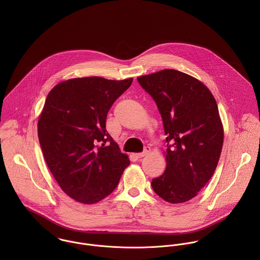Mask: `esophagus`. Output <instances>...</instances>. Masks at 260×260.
<instances>
[{"instance_id": "esophagus-1", "label": "esophagus", "mask_w": 260, "mask_h": 260, "mask_svg": "<svg viewBox=\"0 0 260 260\" xmlns=\"http://www.w3.org/2000/svg\"><path fill=\"white\" fill-rule=\"evenodd\" d=\"M150 151H151L150 147H145L144 150H143V152H141V153H137V154H135V156H136L137 158H142V157H144V156L148 155L149 153H150Z\"/></svg>"}]
</instances>
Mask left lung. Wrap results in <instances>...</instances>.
<instances>
[{
  "label": "left lung",
  "mask_w": 260,
  "mask_h": 260,
  "mask_svg": "<svg viewBox=\"0 0 260 260\" xmlns=\"http://www.w3.org/2000/svg\"><path fill=\"white\" fill-rule=\"evenodd\" d=\"M155 101L167 142L166 169L151 182L154 192L170 203L195 197L212 177L223 145L217 103L197 79L166 69L137 78Z\"/></svg>",
  "instance_id": "left-lung-1"
}]
</instances>
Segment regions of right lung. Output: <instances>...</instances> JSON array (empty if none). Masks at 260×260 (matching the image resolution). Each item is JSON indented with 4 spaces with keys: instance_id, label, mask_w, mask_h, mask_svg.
Segmentation results:
<instances>
[{
    "instance_id": "1",
    "label": "right lung",
    "mask_w": 260,
    "mask_h": 260,
    "mask_svg": "<svg viewBox=\"0 0 260 260\" xmlns=\"http://www.w3.org/2000/svg\"><path fill=\"white\" fill-rule=\"evenodd\" d=\"M132 81L76 78L59 83L47 96L38 121L39 142L54 178L78 202L93 204L111 194L130 164L107 132L106 118Z\"/></svg>"
}]
</instances>
